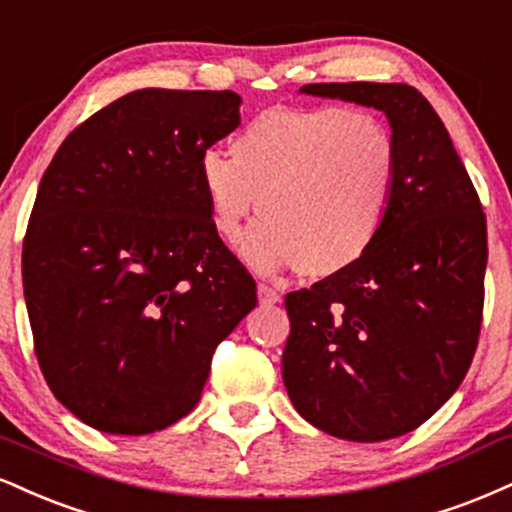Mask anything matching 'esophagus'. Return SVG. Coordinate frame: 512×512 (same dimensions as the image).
<instances>
[{
  "instance_id": "1",
  "label": "esophagus",
  "mask_w": 512,
  "mask_h": 512,
  "mask_svg": "<svg viewBox=\"0 0 512 512\" xmlns=\"http://www.w3.org/2000/svg\"><path fill=\"white\" fill-rule=\"evenodd\" d=\"M257 298H260L262 305H276L281 300V293L276 291V288L267 286V283H260V286H257Z\"/></svg>"
}]
</instances>
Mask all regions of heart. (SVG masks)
I'll return each mask as SVG.
<instances>
[{
  "instance_id": "1",
  "label": "heart",
  "mask_w": 512,
  "mask_h": 512,
  "mask_svg": "<svg viewBox=\"0 0 512 512\" xmlns=\"http://www.w3.org/2000/svg\"><path fill=\"white\" fill-rule=\"evenodd\" d=\"M398 143L374 114L348 107H274L255 116L231 143L197 159L209 221L236 240L262 207L240 257L260 274L298 267L329 279L372 250L398 190Z\"/></svg>"
}]
</instances>
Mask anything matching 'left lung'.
<instances>
[{"label":"left lung","instance_id":"left-lung-1","mask_svg":"<svg viewBox=\"0 0 512 512\" xmlns=\"http://www.w3.org/2000/svg\"><path fill=\"white\" fill-rule=\"evenodd\" d=\"M300 92L386 114L398 190L372 250L286 295L283 384L307 422L338 439H396L463 384L484 307L486 217L446 126L405 83H312Z\"/></svg>","mask_w":512,"mask_h":512}]
</instances>
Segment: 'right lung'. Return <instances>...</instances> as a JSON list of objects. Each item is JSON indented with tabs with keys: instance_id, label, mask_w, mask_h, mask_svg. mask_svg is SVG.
<instances>
[{
	"instance_id": "add662e5",
	"label": "right lung",
	"mask_w": 512,
	"mask_h": 512,
	"mask_svg": "<svg viewBox=\"0 0 512 512\" xmlns=\"http://www.w3.org/2000/svg\"><path fill=\"white\" fill-rule=\"evenodd\" d=\"M231 90L128 92L61 143L26 240L23 295L54 398L107 434L186 417L214 350L257 305L209 221L197 159L236 131Z\"/></svg>"
}]
</instances>
